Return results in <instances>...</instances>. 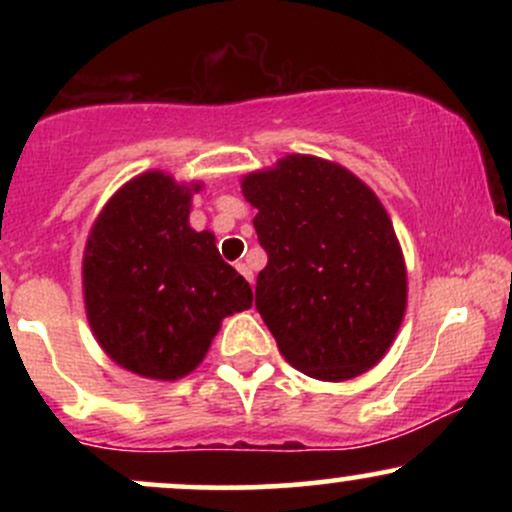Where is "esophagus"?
Here are the masks:
<instances>
[{
  "label": "esophagus",
  "instance_id": "obj_1",
  "mask_svg": "<svg viewBox=\"0 0 512 512\" xmlns=\"http://www.w3.org/2000/svg\"><path fill=\"white\" fill-rule=\"evenodd\" d=\"M236 269H238V272L240 274H243L245 276V279H248L250 281V284H252V281H255V274H252V269L248 267V264H245V262H236Z\"/></svg>",
  "mask_w": 512,
  "mask_h": 512
}]
</instances>
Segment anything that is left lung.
Returning <instances> with one entry per match:
<instances>
[{
  "instance_id": "8db88e82",
  "label": "left lung",
  "mask_w": 512,
  "mask_h": 512,
  "mask_svg": "<svg viewBox=\"0 0 512 512\" xmlns=\"http://www.w3.org/2000/svg\"><path fill=\"white\" fill-rule=\"evenodd\" d=\"M240 187L267 250L255 305L281 356L327 383L366 373L407 310V267L380 199L351 170L305 154Z\"/></svg>"
}]
</instances>
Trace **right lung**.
I'll use <instances>...</instances> for the list:
<instances>
[{
	"instance_id": "add662e5",
	"label": "right lung",
	"mask_w": 512,
	"mask_h": 512,
	"mask_svg": "<svg viewBox=\"0 0 512 512\" xmlns=\"http://www.w3.org/2000/svg\"><path fill=\"white\" fill-rule=\"evenodd\" d=\"M199 190L202 182L149 170L108 199L88 233V325L117 366L142 378L192 373L223 317L252 305L250 284L221 260L214 233L190 228Z\"/></svg>"
}]
</instances>
